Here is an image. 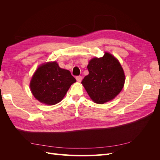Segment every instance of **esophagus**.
Returning a JSON list of instances; mask_svg holds the SVG:
<instances>
[{
  "label": "esophagus",
  "instance_id": "obj_1",
  "mask_svg": "<svg viewBox=\"0 0 160 160\" xmlns=\"http://www.w3.org/2000/svg\"><path fill=\"white\" fill-rule=\"evenodd\" d=\"M76 80H77V82H80L82 81V77L81 76H77V77H76Z\"/></svg>",
  "mask_w": 160,
  "mask_h": 160
}]
</instances>
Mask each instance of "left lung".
Here are the masks:
<instances>
[{
    "label": "left lung",
    "instance_id": "1",
    "mask_svg": "<svg viewBox=\"0 0 160 160\" xmlns=\"http://www.w3.org/2000/svg\"><path fill=\"white\" fill-rule=\"evenodd\" d=\"M89 74L81 83L94 103L103 104L113 100L123 88L125 76L119 60L109 52L89 61Z\"/></svg>",
    "mask_w": 160,
    "mask_h": 160
}]
</instances>
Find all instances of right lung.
Returning <instances> with one entry per match:
<instances>
[{
	"label": "right lung",
	"instance_id": "add662e5",
	"mask_svg": "<svg viewBox=\"0 0 160 160\" xmlns=\"http://www.w3.org/2000/svg\"><path fill=\"white\" fill-rule=\"evenodd\" d=\"M75 82L69 70L61 68L56 61H49L37 67L31 77L30 89L39 102L53 105L62 101Z\"/></svg>",
	"mask_w": 160,
	"mask_h": 160
}]
</instances>
